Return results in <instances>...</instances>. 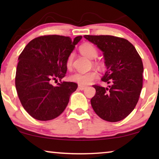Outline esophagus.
I'll list each match as a JSON object with an SVG mask.
<instances>
[{
    "instance_id": "34e87169",
    "label": "esophagus",
    "mask_w": 159,
    "mask_h": 159,
    "mask_svg": "<svg viewBox=\"0 0 159 159\" xmlns=\"http://www.w3.org/2000/svg\"><path fill=\"white\" fill-rule=\"evenodd\" d=\"M86 88H87V86H85V85H82V84H78V89H79L80 90H84Z\"/></svg>"
}]
</instances>
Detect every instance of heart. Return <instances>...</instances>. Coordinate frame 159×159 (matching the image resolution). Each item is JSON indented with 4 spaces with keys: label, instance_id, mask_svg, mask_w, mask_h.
Wrapping results in <instances>:
<instances>
[{
    "label": "heart",
    "instance_id": "b5f03b06",
    "mask_svg": "<svg viewBox=\"0 0 159 159\" xmlns=\"http://www.w3.org/2000/svg\"><path fill=\"white\" fill-rule=\"evenodd\" d=\"M80 51L83 55L86 56L89 58H95L98 56V51L94 45L90 43H84L82 45L80 48ZM74 59V53L69 54L66 59V66L68 69H70L72 66V62ZM98 77V74L96 71L91 70L86 72H82V71H77L73 73L69 77L71 81L77 82L82 85H87L90 84L93 80L97 79Z\"/></svg>",
    "mask_w": 159,
    "mask_h": 159
}]
</instances>
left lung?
Wrapping results in <instances>:
<instances>
[{
  "label": "left lung",
  "instance_id": "1",
  "mask_svg": "<svg viewBox=\"0 0 159 159\" xmlns=\"http://www.w3.org/2000/svg\"><path fill=\"white\" fill-rule=\"evenodd\" d=\"M103 52L107 71L101 80L108 88L94 84L91 106L103 120L116 122L135 108L143 88V64L135 48L125 38L112 35H84Z\"/></svg>",
  "mask_w": 159,
  "mask_h": 159
}]
</instances>
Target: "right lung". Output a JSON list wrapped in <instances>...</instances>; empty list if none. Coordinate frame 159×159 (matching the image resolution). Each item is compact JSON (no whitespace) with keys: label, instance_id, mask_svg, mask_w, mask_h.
I'll return each mask as SVG.
<instances>
[{"label":"right lung","instance_id":"right-lung-1","mask_svg":"<svg viewBox=\"0 0 159 159\" xmlns=\"http://www.w3.org/2000/svg\"><path fill=\"white\" fill-rule=\"evenodd\" d=\"M82 38L71 40L57 34L38 37L19 55L15 77L16 92L24 108L34 119L51 120L68 105L77 84L61 82L53 86L51 82L65 77L67 58Z\"/></svg>","mask_w":159,"mask_h":159}]
</instances>
